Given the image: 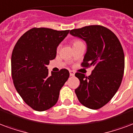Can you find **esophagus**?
I'll list each match as a JSON object with an SVG mask.
<instances>
[{
  "label": "esophagus",
  "instance_id": "esophagus-1",
  "mask_svg": "<svg viewBox=\"0 0 133 133\" xmlns=\"http://www.w3.org/2000/svg\"><path fill=\"white\" fill-rule=\"evenodd\" d=\"M70 76H72V77H73L75 75V72L73 71H72V70H70Z\"/></svg>",
  "mask_w": 133,
  "mask_h": 133
}]
</instances>
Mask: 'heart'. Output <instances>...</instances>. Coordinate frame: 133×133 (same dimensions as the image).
Returning <instances> with one entry per match:
<instances>
[{"label": "heart", "instance_id": "b5f03b06", "mask_svg": "<svg viewBox=\"0 0 133 133\" xmlns=\"http://www.w3.org/2000/svg\"><path fill=\"white\" fill-rule=\"evenodd\" d=\"M82 44V42L81 40H79V39H75L72 41V44H73V46L75 45H77V44Z\"/></svg>", "mask_w": 133, "mask_h": 133}]
</instances>
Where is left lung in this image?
<instances>
[{
    "label": "left lung",
    "mask_w": 133,
    "mask_h": 133,
    "mask_svg": "<svg viewBox=\"0 0 133 133\" xmlns=\"http://www.w3.org/2000/svg\"><path fill=\"white\" fill-rule=\"evenodd\" d=\"M70 34L84 40L87 45L82 66L94 67L88 77L75 73L80 82L75 94L83 106L99 109L113 98L121 84L125 68L121 44L113 31L102 25L72 29Z\"/></svg>",
    "instance_id": "obj_1"
}]
</instances>
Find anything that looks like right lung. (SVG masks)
Returning a JSON list of instances; mask_svg holds the SVG:
<instances>
[{
	"label": "right lung",
	"mask_w": 133,
	"mask_h": 133,
	"mask_svg": "<svg viewBox=\"0 0 133 133\" xmlns=\"http://www.w3.org/2000/svg\"><path fill=\"white\" fill-rule=\"evenodd\" d=\"M69 31L34 27L18 39L13 49L11 72L15 87L24 102L35 111H44L54 107L69 77L67 69L49 74L47 68Z\"/></svg>",
	"instance_id": "right-lung-1"
}]
</instances>
